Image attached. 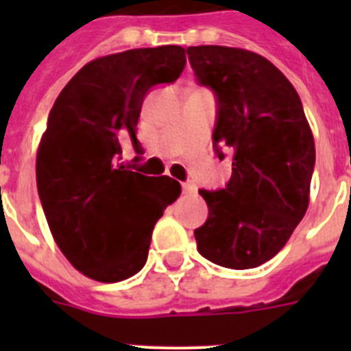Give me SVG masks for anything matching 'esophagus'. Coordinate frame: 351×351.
Returning <instances> with one entry per match:
<instances>
[{"label": "esophagus", "mask_w": 351, "mask_h": 351, "mask_svg": "<svg viewBox=\"0 0 351 351\" xmlns=\"http://www.w3.org/2000/svg\"><path fill=\"white\" fill-rule=\"evenodd\" d=\"M182 193L195 195L197 193V186H195L193 182H182Z\"/></svg>", "instance_id": "obj_1"}]
</instances>
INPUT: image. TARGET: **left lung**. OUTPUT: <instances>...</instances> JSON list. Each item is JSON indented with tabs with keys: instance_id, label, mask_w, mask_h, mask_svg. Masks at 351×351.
Listing matches in <instances>:
<instances>
[{
	"instance_id": "obj_1",
	"label": "left lung",
	"mask_w": 351,
	"mask_h": 351,
	"mask_svg": "<svg viewBox=\"0 0 351 351\" xmlns=\"http://www.w3.org/2000/svg\"><path fill=\"white\" fill-rule=\"evenodd\" d=\"M198 84L218 98L213 142L232 154V178L198 190L209 218L195 230L204 258L226 269L258 267L281 251L308 210L315 138L295 88L256 52L188 47Z\"/></svg>"
}]
</instances>
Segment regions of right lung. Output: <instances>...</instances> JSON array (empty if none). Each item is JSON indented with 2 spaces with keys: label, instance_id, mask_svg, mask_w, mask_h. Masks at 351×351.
I'll list each match as a JSON object with an SVG mask.
<instances>
[{
  "label": "right lung",
  "instance_id": "right-lung-1",
  "mask_svg": "<svg viewBox=\"0 0 351 351\" xmlns=\"http://www.w3.org/2000/svg\"><path fill=\"white\" fill-rule=\"evenodd\" d=\"M179 45L108 54L80 68L56 98L36 153V186L56 244L84 276L128 280L144 267L151 234L181 195L169 176L147 178L121 163L130 138L142 154L137 123L156 84L178 80Z\"/></svg>",
  "mask_w": 351,
  "mask_h": 351
}]
</instances>
